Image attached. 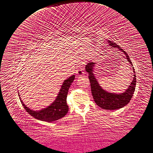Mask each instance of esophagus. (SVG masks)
I'll return each instance as SVG.
<instances>
[{"label":"esophagus","instance_id":"1","mask_svg":"<svg viewBox=\"0 0 153 153\" xmlns=\"http://www.w3.org/2000/svg\"><path fill=\"white\" fill-rule=\"evenodd\" d=\"M83 68L79 67V68H77V69L76 71V77H79L80 76H82L83 74H84V71H83Z\"/></svg>","mask_w":153,"mask_h":153}]
</instances>
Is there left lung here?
Instances as JSON below:
<instances>
[{"instance_id": "1", "label": "left lung", "mask_w": 153, "mask_h": 153, "mask_svg": "<svg viewBox=\"0 0 153 153\" xmlns=\"http://www.w3.org/2000/svg\"><path fill=\"white\" fill-rule=\"evenodd\" d=\"M109 45L112 48H116L118 50L123 52L125 55L126 59L129 62L132 67L133 72H134V77H133L132 82L130 83V86L125 91L120 94H116L114 93H110L103 90L102 86L99 85L97 79L94 74V69L96 63L90 62L88 63L85 67L86 71L89 75V79L91 85V90L93 98L97 105L99 106L102 109L106 110H116L120 108L124 107L128 103L134 95L135 86H136V76L134 67H133V64L130 61V58L128 54L123 51V49L120 48L115 43L110 41H107Z\"/></svg>"}]
</instances>
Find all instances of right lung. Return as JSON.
<instances>
[{
  "mask_svg": "<svg viewBox=\"0 0 153 153\" xmlns=\"http://www.w3.org/2000/svg\"><path fill=\"white\" fill-rule=\"evenodd\" d=\"M74 79L75 76L72 75L64 81L55 101H53L50 105L45 108L39 111L31 110L30 108L25 105L21 99V97H19L22 104L28 114L37 120L46 122H53L61 119L67 114L68 111V106L67 103V97L68 89ZM18 96H20L19 92Z\"/></svg>",
  "mask_w": 153,
  "mask_h": 153,
  "instance_id": "1",
  "label": "right lung"
}]
</instances>
